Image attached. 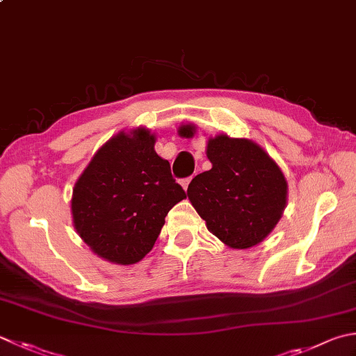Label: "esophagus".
I'll return each instance as SVG.
<instances>
[{
    "label": "esophagus",
    "instance_id": "esophagus-1",
    "mask_svg": "<svg viewBox=\"0 0 356 356\" xmlns=\"http://www.w3.org/2000/svg\"><path fill=\"white\" fill-rule=\"evenodd\" d=\"M191 179H193V177H186V179H182V180H180V185L184 186V190H188V185H190Z\"/></svg>",
    "mask_w": 356,
    "mask_h": 356
}]
</instances>
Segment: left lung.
<instances>
[{
    "label": "left lung",
    "mask_w": 356,
    "mask_h": 356,
    "mask_svg": "<svg viewBox=\"0 0 356 356\" xmlns=\"http://www.w3.org/2000/svg\"><path fill=\"white\" fill-rule=\"evenodd\" d=\"M193 124L179 134L190 138ZM207 157L211 170L188 185V199L207 228L232 248H250L273 232L287 205V180L259 145L225 134L210 138Z\"/></svg>",
    "instance_id": "obj_1"
}]
</instances>
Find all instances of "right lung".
<instances>
[{
	"instance_id": "1",
	"label": "right lung",
	"mask_w": 356,
	"mask_h": 356,
	"mask_svg": "<svg viewBox=\"0 0 356 356\" xmlns=\"http://www.w3.org/2000/svg\"><path fill=\"white\" fill-rule=\"evenodd\" d=\"M154 143L156 136L145 128L118 132L95 152L74 186L76 233L109 262L142 261L154 247L166 214L186 197Z\"/></svg>"
}]
</instances>
